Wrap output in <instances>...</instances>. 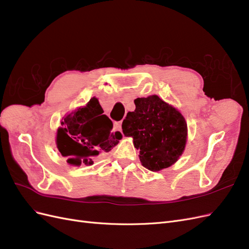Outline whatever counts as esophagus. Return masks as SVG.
Segmentation results:
<instances>
[{
    "label": "esophagus",
    "mask_w": 249,
    "mask_h": 249,
    "mask_svg": "<svg viewBox=\"0 0 249 249\" xmlns=\"http://www.w3.org/2000/svg\"><path fill=\"white\" fill-rule=\"evenodd\" d=\"M122 124H123V123H122V122L114 123V127H115L116 130H118V131L122 132Z\"/></svg>",
    "instance_id": "esophagus-1"
}]
</instances>
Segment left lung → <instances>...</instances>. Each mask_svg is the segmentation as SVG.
<instances>
[{
    "instance_id": "8db88e82",
    "label": "left lung",
    "mask_w": 249,
    "mask_h": 249,
    "mask_svg": "<svg viewBox=\"0 0 249 249\" xmlns=\"http://www.w3.org/2000/svg\"><path fill=\"white\" fill-rule=\"evenodd\" d=\"M134 103L136 109L127 113L123 122L124 136L133 137L145 168H168L185 149L188 130L184 116L158 95L138 97Z\"/></svg>"
}]
</instances>
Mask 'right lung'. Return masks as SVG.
<instances>
[{
    "label": "right lung",
    "mask_w": 249,
    "mask_h": 249,
    "mask_svg": "<svg viewBox=\"0 0 249 249\" xmlns=\"http://www.w3.org/2000/svg\"><path fill=\"white\" fill-rule=\"evenodd\" d=\"M103 113L99 100L92 97L86 106L64 117L56 143L67 163L74 166L91 165L96 157L110 152L123 138L122 133L112 131L111 119Z\"/></svg>",
    "instance_id": "add662e5"
}]
</instances>
